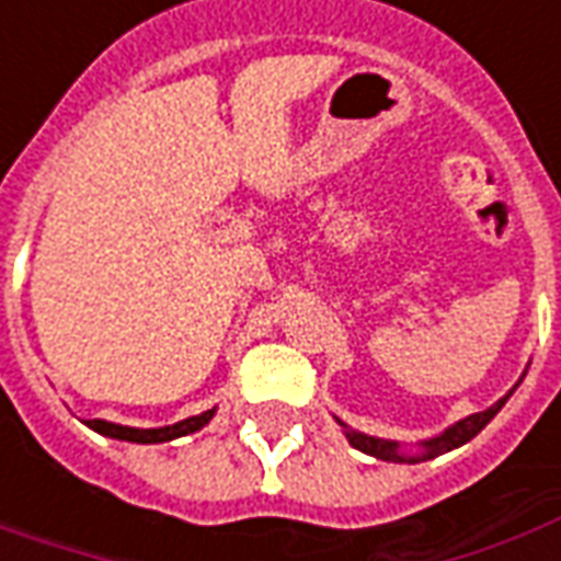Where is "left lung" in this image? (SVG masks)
<instances>
[{"instance_id": "left-lung-1", "label": "left lung", "mask_w": 561, "mask_h": 561, "mask_svg": "<svg viewBox=\"0 0 561 561\" xmlns=\"http://www.w3.org/2000/svg\"><path fill=\"white\" fill-rule=\"evenodd\" d=\"M526 369H529V366H526ZM523 376H526V373H523ZM523 376H519V381H523ZM519 381L514 385V388L507 390L502 400L493 402L490 409H483V412L469 414V417H462V421L450 423L445 433L433 435V438H423V442H417L414 447L402 445V442H393V438H378V435H366L360 433V430H352V426H348L345 421H340V417H336V423L342 426V433H345V438H348V445L357 447V450H364V454H369V457H376V459H385V462H409V466H414V462H426V459L442 457V454H447V450H454V447H462L466 442H471V438L481 433L486 423L493 421L495 414L502 412V405L511 400V393L519 388Z\"/></svg>"}]
</instances>
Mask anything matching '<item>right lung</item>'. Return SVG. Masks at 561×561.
<instances>
[{
  "mask_svg": "<svg viewBox=\"0 0 561 561\" xmlns=\"http://www.w3.org/2000/svg\"><path fill=\"white\" fill-rule=\"evenodd\" d=\"M213 414L216 409H209V412L192 414V417H185V421L168 423V426H152V430H140V426H123V423H111V421H87L90 430H95L99 435H107V438H119V442H135V445H161V442H173V438H180V435L197 433V430H204L209 421H213Z\"/></svg>",
  "mask_w": 561,
  "mask_h": 561,
  "instance_id": "right-lung-1",
  "label": "right lung"
}]
</instances>
